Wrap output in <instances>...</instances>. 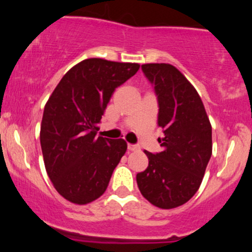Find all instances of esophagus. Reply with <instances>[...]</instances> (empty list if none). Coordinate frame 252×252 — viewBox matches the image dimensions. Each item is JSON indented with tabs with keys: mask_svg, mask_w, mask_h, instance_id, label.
Masks as SVG:
<instances>
[{
	"mask_svg": "<svg viewBox=\"0 0 252 252\" xmlns=\"http://www.w3.org/2000/svg\"><path fill=\"white\" fill-rule=\"evenodd\" d=\"M127 148H128V151H131V152H135V151H139V150H140V147H139V146H136V145H132V144H128V145H127Z\"/></svg>",
	"mask_w": 252,
	"mask_h": 252,
	"instance_id": "obj_1",
	"label": "esophagus"
}]
</instances>
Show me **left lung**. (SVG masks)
<instances>
[{
  "instance_id": "obj_1",
  "label": "left lung",
  "mask_w": 252,
  "mask_h": 252,
  "mask_svg": "<svg viewBox=\"0 0 252 252\" xmlns=\"http://www.w3.org/2000/svg\"><path fill=\"white\" fill-rule=\"evenodd\" d=\"M142 72L158 97L160 153L145 151L148 167L136 174L146 200L155 207L182 206L198 190L213 152L212 125L194 86L170 64H144Z\"/></svg>"
}]
</instances>
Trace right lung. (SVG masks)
<instances>
[{
	"label": "right lung",
	"mask_w": 252,
	"mask_h": 252,
	"mask_svg": "<svg viewBox=\"0 0 252 252\" xmlns=\"http://www.w3.org/2000/svg\"><path fill=\"white\" fill-rule=\"evenodd\" d=\"M139 67L89 58L64 74L46 102L39 136L43 159L56 190L67 201L86 204L106 190L127 144L97 136V124L114 90Z\"/></svg>",
	"instance_id": "add662e5"
}]
</instances>
